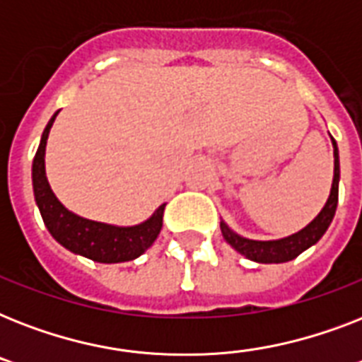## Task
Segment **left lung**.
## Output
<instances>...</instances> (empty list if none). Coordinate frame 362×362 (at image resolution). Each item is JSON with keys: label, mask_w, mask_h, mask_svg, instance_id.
Wrapping results in <instances>:
<instances>
[{"label": "left lung", "mask_w": 362, "mask_h": 362, "mask_svg": "<svg viewBox=\"0 0 362 362\" xmlns=\"http://www.w3.org/2000/svg\"><path fill=\"white\" fill-rule=\"evenodd\" d=\"M332 153H334V176H332V186L329 199H327L325 206L321 209V212L315 216L314 220L310 221L308 226L300 229V231L293 233L289 237L278 238V240H253V238H246L235 233L231 227L227 226L226 221H220L221 235L226 238V242L233 250H237L240 255H244L250 261L255 263H287L291 259L298 257L300 253L306 252L308 247H312L315 242L320 240L325 231L331 226L334 212H337L338 204V184H340V159H338V146L337 141L332 139Z\"/></svg>", "instance_id": "left-lung-1"}]
</instances>
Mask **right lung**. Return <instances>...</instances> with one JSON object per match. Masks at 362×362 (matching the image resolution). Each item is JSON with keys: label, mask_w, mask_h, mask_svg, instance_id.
Segmentation results:
<instances>
[{"label": "right lung", "mask_w": 362, "mask_h": 362, "mask_svg": "<svg viewBox=\"0 0 362 362\" xmlns=\"http://www.w3.org/2000/svg\"><path fill=\"white\" fill-rule=\"evenodd\" d=\"M59 112V110H58ZM58 112H54L50 122L42 131L41 142L37 148L33 165H31V182H33V195H35L37 209L47 226L48 233L54 240L62 244L65 250L92 259L98 263H124L133 261L146 252L158 238L163 227V203L156 209L148 220L136 226H110L103 221H93L71 212L59 203L48 184L47 169H45V152L50 127Z\"/></svg>", "instance_id": "right-lung-1"}]
</instances>
